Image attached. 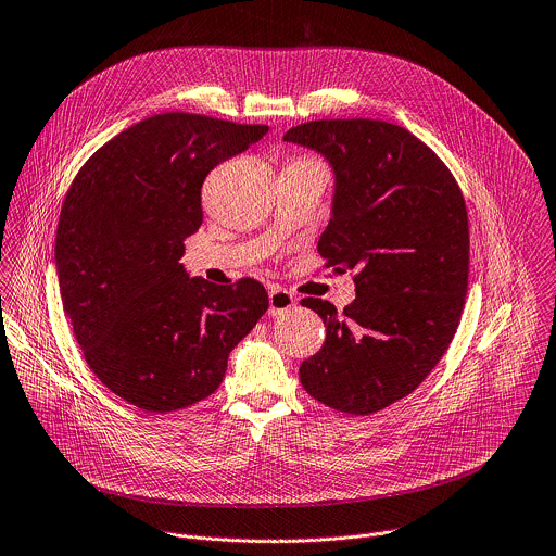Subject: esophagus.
<instances>
[{
	"label": "esophagus",
	"instance_id": "esophagus-1",
	"mask_svg": "<svg viewBox=\"0 0 556 556\" xmlns=\"http://www.w3.org/2000/svg\"><path fill=\"white\" fill-rule=\"evenodd\" d=\"M268 314L270 316H281L283 312L292 309L296 305V299L292 296L290 290L281 288V286H273L268 292Z\"/></svg>",
	"mask_w": 556,
	"mask_h": 556
}]
</instances>
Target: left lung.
<instances>
[{
	"label": "left lung",
	"mask_w": 556,
	"mask_h": 556,
	"mask_svg": "<svg viewBox=\"0 0 556 556\" xmlns=\"http://www.w3.org/2000/svg\"><path fill=\"white\" fill-rule=\"evenodd\" d=\"M333 168L331 220L318 253L353 270L342 314L303 299L325 327L323 349L299 368L323 405L368 416L412 394L446 353L468 292L470 231L446 164L412 131L372 118H325L286 131Z\"/></svg>",
	"instance_id": "obj_1"
}]
</instances>
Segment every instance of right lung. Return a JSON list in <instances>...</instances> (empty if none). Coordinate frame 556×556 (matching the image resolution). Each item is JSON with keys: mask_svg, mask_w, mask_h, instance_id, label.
Wrapping results in <instances>:
<instances>
[{"mask_svg": "<svg viewBox=\"0 0 556 556\" xmlns=\"http://www.w3.org/2000/svg\"><path fill=\"white\" fill-rule=\"evenodd\" d=\"M266 134L155 114L94 151L64 197L53 251L64 314L97 379L138 409L166 414L216 392L231 349L268 309L260 281L216 286L179 264L203 220V179Z\"/></svg>", "mask_w": 556, "mask_h": 556, "instance_id": "add662e5", "label": "right lung"}]
</instances>
